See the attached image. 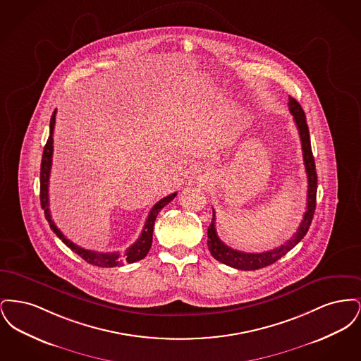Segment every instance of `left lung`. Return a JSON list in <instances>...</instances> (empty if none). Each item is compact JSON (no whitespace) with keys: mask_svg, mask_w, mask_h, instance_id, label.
Segmentation results:
<instances>
[{"mask_svg":"<svg viewBox=\"0 0 361 361\" xmlns=\"http://www.w3.org/2000/svg\"><path fill=\"white\" fill-rule=\"evenodd\" d=\"M288 106H290V112L293 116V121H295V124L299 131V137L302 142V152H303V162H305V168L307 173L309 187H307L306 212L303 215V221L299 224L296 233L284 245H281L280 247H276L274 250H268V252H262V253H245V252L231 249L230 246L224 245V242L219 240V237L216 234V228H215V211L212 209V221H211V224L208 227V233H207L208 234V240H207L208 249L215 259L221 261L222 264H226L228 267H233L235 269L255 271V269L268 267V265L276 262L277 259H280L284 255H287L292 247H295L300 240H303V237L309 231L310 224H311L312 216H314V211L317 206V181H318V178H317L314 157L311 152L309 126L306 121L305 111L302 109L300 104L298 103L291 96H290Z\"/></svg>","mask_w":361,"mask_h":361,"instance_id":"8db88e82","label":"left lung"}]
</instances>
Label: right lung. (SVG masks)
Here are the masks:
<instances>
[{
	"mask_svg": "<svg viewBox=\"0 0 361 361\" xmlns=\"http://www.w3.org/2000/svg\"><path fill=\"white\" fill-rule=\"evenodd\" d=\"M55 115H56V109L52 114L51 121H50V135L47 139V143L44 146L43 150V157H42V165H40V204L44 211V216L47 219V222L50 224L52 231L56 234V237L59 240L70 247L74 253H77L81 258H84L86 262L96 265V267H103V268H111V267H121L124 264H133L135 261H139L142 258L146 257V255L149 253L150 247H152V242H153V228H154V222L158 212L172 202L176 197V192L161 199L159 202L155 203V206L152 208L146 224L143 226V230L140 233V237L137 238L128 249H126L123 253L121 252H112V253H100V252H93V250H87L84 249L75 243H73L71 240H68L62 231L55 226L54 221L51 219V214H50V203H49V183H50V172H51L52 164V134H54V127H55Z\"/></svg>",
	"mask_w": 361,
	"mask_h": 361,
	"instance_id": "add662e5",
	"label": "right lung"
}]
</instances>
